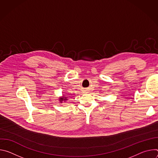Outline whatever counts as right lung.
I'll use <instances>...</instances> for the list:
<instances>
[{
  "label": "right lung",
  "instance_id": "obj_1",
  "mask_svg": "<svg viewBox=\"0 0 158 158\" xmlns=\"http://www.w3.org/2000/svg\"><path fill=\"white\" fill-rule=\"evenodd\" d=\"M66 100H67V99H66V98H63V99H60V101L62 102V101H66Z\"/></svg>",
  "mask_w": 158,
  "mask_h": 158
}]
</instances>
